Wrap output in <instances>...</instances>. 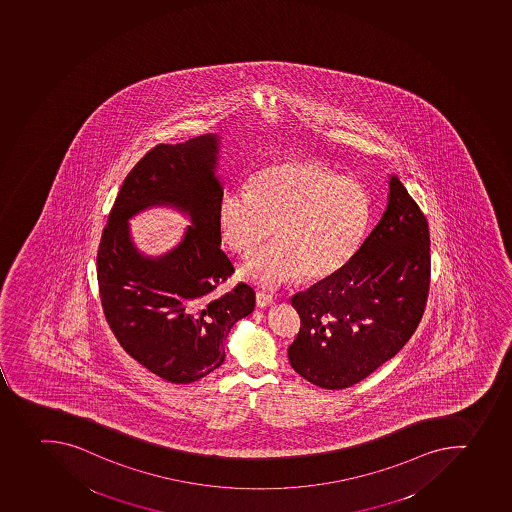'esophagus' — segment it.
<instances>
[{"label":"esophagus","instance_id":"1","mask_svg":"<svg viewBox=\"0 0 512 512\" xmlns=\"http://www.w3.org/2000/svg\"><path fill=\"white\" fill-rule=\"evenodd\" d=\"M272 304H274V299H272L271 295L264 294V292H256V305H258L259 309H266V307Z\"/></svg>","mask_w":512,"mask_h":512}]
</instances>
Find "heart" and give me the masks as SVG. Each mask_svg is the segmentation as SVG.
<instances>
[{"label": "heart", "mask_w": 512, "mask_h": 512, "mask_svg": "<svg viewBox=\"0 0 512 512\" xmlns=\"http://www.w3.org/2000/svg\"><path fill=\"white\" fill-rule=\"evenodd\" d=\"M217 213L221 240L241 258L253 256L271 233L276 238L240 271L263 287L335 276L355 258L373 215L363 185L307 159L254 172L248 190L221 195Z\"/></svg>", "instance_id": "heart-1"}]
</instances>
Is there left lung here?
<instances>
[{"instance_id": "1", "label": "left lung", "mask_w": 512, "mask_h": 512, "mask_svg": "<svg viewBox=\"0 0 512 512\" xmlns=\"http://www.w3.org/2000/svg\"><path fill=\"white\" fill-rule=\"evenodd\" d=\"M383 217L338 274L292 297L300 330L295 373L323 389L360 383L396 356L424 315L430 286L429 225L396 175Z\"/></svg>"}]
</instances>
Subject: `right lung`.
Returning a JSON list of instances; mask_svg holds the SVG:
<instances>
[{
  "label": "right lung",
  "instance_id": "1",
  "mask_svg": "<svg viewBox=\"0 0 512 512\" xmlns=\"http://www.w3.org/2000/svg\"><path fill=\"white\" fill-rule=\"evenodd\" d=\"M218 134L157 144L129 172L98 248L103 312L123 350L169 383L189 384L225 361L231 327L254 310V291L240 282L220 249ZM177 206L191 220L181 243L152 259L133 246L128 218L146 207Z\"/></svg>",
  "mask_w": 512,
  "mask_h": 512
}]
</instances>
